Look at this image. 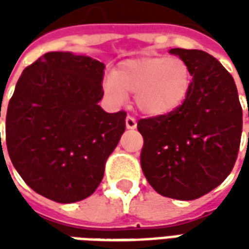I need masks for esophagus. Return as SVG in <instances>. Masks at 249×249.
<instances>
[{
  "mask_svg": "<svg viewBox=\"0 0 249 249\" xmlns=\"http://www.w3.org/2000/svg\"><path fill=\"white\" fill-rule=\"evenodd\" d=\"M126 127L131 130L136 129V127H137V120L134 119L133 116H127V118H126Z\"/></svg>",
  "mask_w": 249,
  "mask_h": 249,
  "instance_id": "1",
  "label": "esophagus"
}]
</instances>
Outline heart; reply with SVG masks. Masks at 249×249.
<instances>
[{
  "label": "heart",
  "mask_w": 249,
  "mask_h": 249,
  "mask_svg": "<svg viewBox=\"0 0 249 249\" xmlns=\"http://www.w3.org/2000/svg\"><path fill=\"white\" fill-rule=\"evenodd\" d=\"M193 73L178 56H141L122 62L104 80V91L116 104L134 94L137 109L147 116H162L178 108L191 89Z\"/></svg>",
  "instance_id": "1"
}]
</instances>
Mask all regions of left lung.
I'll use <instances>...</instances> for the list:
<instances>
[{"mask_svg": "<svg viewBox=\"0 0 249 249\" xmlns=\"http://www.w3.org/2000/svg\"><path fill=\"white\" fill-rule=\"evenodd\" d=\"M193 73L183 104L167 115L140 119L141 167L160 196L191 201L222 184L233 170L243 131L234 79L212 55L173 48ZM249 116V113H248Z\"/></svg>", "mask_w": 249, "mask_h": 249, "instance_id": "obj_1", "label": "left lung"}]
</instances>
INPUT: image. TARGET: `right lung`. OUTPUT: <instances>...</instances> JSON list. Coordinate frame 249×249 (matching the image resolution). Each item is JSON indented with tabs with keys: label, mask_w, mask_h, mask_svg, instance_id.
<instances>
[{
	"label": "right lung",
	"mask_w": 249,
	"mask_h": 249,
	"mask_svg": "<svg viewBox=\"0 0 249 249\" xmlns=\"http://www.w3.org/2000/svg\"><path fill=\"white\" fill-rule=\"evenodd\" d=\"M104 69L86 55L44 53L24 69L8 104L12 165L32 190L55 202L82 201L97 190L126 129L124 110L108 113L98 105Z\"/></svg>",
	"instance_id": "obj_1"
}]
</instances>
